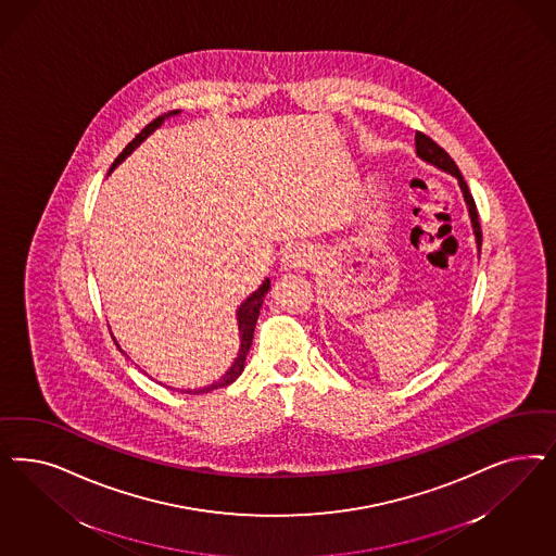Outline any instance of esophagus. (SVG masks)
Wrapping results in <instances>:
<instances>
[{
    "instance_id": "obj_1",
    "label": "esophagus",
    "mask_w": 556,
    "mask_h": 556,
    "mask_svg": "<svg viewBox=\"0 0 556 556\" xmlns=\"http://www.w3.org/2000/svg\"><path fill=\"white\" fill-rule=\"evenodd\" d=\"M282 262L288 269L308 268V264L313 262V251L305 245H294L285 253Z\"/></svg>"
}]
</instances>
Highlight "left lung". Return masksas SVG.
Returning a JSON list of instances; mask_svg holds the SVG:
<instances>
[{"label":"left lung","instance_id":"obj_1","mask_svg":"<svg viewBox=\"0 0 556 556\" xmlns=\"http://www.w3.org/2000/svg\"><path fill=\"white\" fill-rule=\"evenodd\" d=\"M415 151L417 155L424 160V162L431 163L444 172L452 174L454 178L458 179V186L465 194L466 206H468V215H470V223H472V231H475V239H477V250L481 253V243H483V233H481V223H479V213H477V204L472 200V194L468 192V186H466L465 178L458 169V165L454 163V160L450 157L448 153L435 143L433 139H430L428 135L424 132H415Z\"/></svg>","mask_w":556,"mask_h":556}]
</instances>
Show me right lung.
<instances>
[{
	"label": "right lung",
	"mask_w": 556,
	"mask_h": 556,
	"mask_svg": "<svg viewBox=\"0 0 556 556\" xmlns=\"http://www.w3.org/2000/svg\"><path fill=\"white\" fill-rule=\"evenodd\" d=\"M179 110H174V112H169V114H163V116H157L153 123H149V125L144 126L143 130L130 141V143L126 144L125 149H123V153L114 160L112 163V167H110V172L118 165L121 162H125L126 157L139 147V144L143 143L144 139L155 130V128H160L162 126L163 121L167 118V116H176ZM269 290V280L266 278L264 280V285L257 288L253 294L248 296V301L243 303V305L239 306V311H237V321H239V336H241V348H239V354H237V358H235L233 364H231V368L223 375V377L218 378L216 382H213L211 387H204V389H198V391H186L188 394H200V393H208V391H215V389H223V387H229L231 382H235L239 375L243 372V368H245V358H248V352H250L251 340H253V329H255V323H257V317H260V308H262V303H264V296L268 294Z\"/></svg>",
	"instance_id": "obj_1"
}]
</instances>
